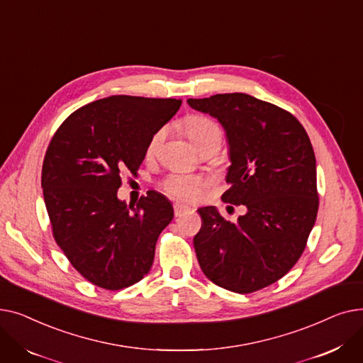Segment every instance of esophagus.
<instances>
[{
    "mask_svg": "<svg viewBox=\"0 0 363 363\" xmlns=\"http://www.w3.org/2000/svg\"><path fill=\"white\" fill-rule=\"evenodd\" d=\"M188 211H189V208H188L186 206H182V204H179V203H175V204H174V212H175V216H177V218L182 216V215L186 213Z\"/></svg>",
    "mask_w": 363,
    "mask_h": 363,
    "instance_id": "1",
    "label": "esophagus"
}]
</instances>
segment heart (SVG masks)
<instances>
[{"label":"heart","mask_w":363,"mask_h":363,"mask_svg":"<svg viewBox=\"0 0 363 363\" xmlns=\"http://www.w3.org/2000/svg\"><path fill=\"white\" fill-rule=\"evenodd\" d=\"M184 128L188 138L191 140V143L197 150L204 145H212L215 147V150H218V147L222 143V137H223L222 128L211 118L194 114V116H189L184 121ZM163 138H164V129H159L157 132H155V135L151 137L147 147L148 155H152V152L159 148ZM203 185H204L203 178L185 177V175H172L163 182V188L167 194L186 203L196 201L199 199Z\"/></svg>","instance_id":"obj_1"}]
</instances>
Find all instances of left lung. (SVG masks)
Segmentation results:
<instances>
[{
    "mask_svg": "<svg viewBox=\"0 0 363 363\" xmlns=\"http://www.w3.org/2000/svg\"><path fill=\"white\" fill-rule=\"evenodd\" d=\"M186 103L225 129L231 188L222 200L247 208L235 223L225 220L215 206L199 208L203 223L194 249L200 268L225 290H262L296 264L316 220L311 140L291 113L249 94H216Z\"/></svg>",
    "mask_w": 363,
    "mask_h": 363,
    "instance_id": "1",
    "label": "left lung"
}]
</instances>
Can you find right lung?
I'll return each instance as SVG.
<instances>
[{"instance_id": "add662e5", "label": "right lung", "mask_w": 363, "mask_h": 363, "mask_svg": "<svg viewBox=\"0 0 363 363\" xmlns=\"http://www.w3.org/2000/svg\"><path fill=\"white\" fill-rule=\"evenodd\" d=\"M175 99L132 95L89 103L60 125L47 148L41 186L52 235L73 268L106 290L148 274L174 207L157 191L119 200L121 175L137 174L148 143L181 107Z\"/></svg>"}]
</instances>
